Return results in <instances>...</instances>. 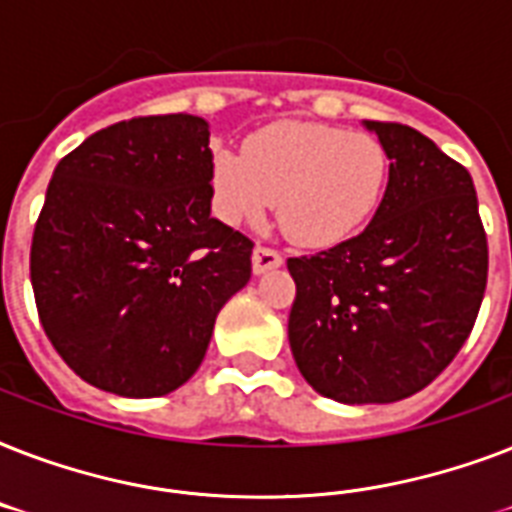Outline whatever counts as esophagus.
Segmentation results:
<instances>
[{
	"instance_id": "1",
	"label": "esophagus",
	"mask_w": 512,
	"mask_h": 512,
	"mask_svg": "<svg viewBox=\"0 0 512 512\" xmlns=\"http://www.w3.org/2000/svg\"><path fill=\"white\" fill-rule=\"evenodd\" d=\"M281 263H284V257L271 247H255V252H252V271H255V276H263V273L273 271V268H281Z\"/></svg>"
}]
</instances>
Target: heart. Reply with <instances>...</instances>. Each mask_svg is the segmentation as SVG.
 Returning a JSON list of instances; mask_svg holds the SVG:
<instances>
[{
    "instance_id": "b5f03b06",
    "label": "heart",
    "mask_w": 512,
    "mask_h": 512,
    "mask_svg": "<svg viewBox=\"0 0 512 512\" xmlns=\"http://www.w3.org/2000/svg\"><path fill=\"white\" fill-rule=\"evenodd\" d=\"M388 151L366 132L276 122L220 148L209 164L212 212L231 228L263 223L279 199V223L295 244L327 249L356 236L380 207Z\"/></svg>"
}]
</instances>
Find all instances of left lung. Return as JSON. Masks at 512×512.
<instances>
[{
	"label": "left lung",
	"mask_w": 512,
	"mask_h": 512,
	"mask_svg": "<svg viewBox=\"0 0 512 512\" xmlns=\"http://www.w3.org/2000/svg\"><path fill=\"white\" fill-rule=\"evenodd\" d=\"M388 151L372 223L311 257L297 284L289 348L305 382L340 404H390L436 380L468 340L489 249L470 172L422 132L364 122Z\"/></svg>",
	"instance_id": "obj_1"
}]
</instances>
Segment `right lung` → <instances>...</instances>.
I'll return each instance as SVG.
<instances>
[{
    "mask_svg": "<svg viewBox=\"0 0 512 512\" xmlns=\"http://www.w3.org/2000/svg\"><path fill=\"white\" fill-rule=\"evenodd\" d=\"M209 124L140 116L63 156L31 244L42 327L84 382L167 396L204 361L252 241L212 217Z\"/></svg>",
    "mask_w": 512,
    "mask_h": 512,
    "instance_id": "add662e5",
    "label": "right lung"
}]
</instances>
